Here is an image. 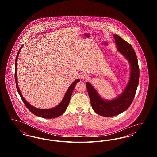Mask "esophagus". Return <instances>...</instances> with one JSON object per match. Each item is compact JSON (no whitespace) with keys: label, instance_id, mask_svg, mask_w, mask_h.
<instances>
[{"label":"esophagus","instance_id":"esophagus-1","mask_svg":"<svg viewBox=\"0 0 157 157\" xmlns=\"http://www.w3.org/2000/svg\"><path fill=\"white\" fill-rule=\"evenodd\" d=\"M88 76L86 75V74H82L81 75V79H82V80H85V79H86V78H88L87 77Z\"/></svg>","mask_w":157,"mask_h":157}]
</instances>
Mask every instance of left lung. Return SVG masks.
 <instances>
[{
  "instance_id": "obj_1",
  "label": "left lung",
  "mask_w": 157,
  "mask_h": 157,
  "mask_svg": "<svg viewBox=\"0 0 157 157\" xmlns=\"http://www.w3.org/2000/svg\"><path fill=\"white\" fill-rule=\"evenodd\" d=\"M117 49L127 59L130 67L129 81L123 92L112 99L102 97L89 82L86 83L91 106L97 114L103 117H113L124 112L132 102L138 85L140 70L138 59L132 46L118 35H113Z\"/></svg>"
}]
</instances>
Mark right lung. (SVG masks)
Listing matches in <instances>:
<instances>
[{"label":"right lung","instance_id":"obj_1","mask_svg":"<svg viewBox=\"0 0 157 157\" xmlns=\"http://www.w3.org/2000/svg\"><path fill=\"white\" fill-rule=\"evenodd\" d=\"M23 46V45H22L21 47V48L19 49V50L17 52V56H16V58L15 60V81H16V86L17 90L20 97L22 98L23 102H24V104L26 105V106L28 108V109L32 113H33L34 115H36L37 117H42V118H47V119L55 118L59 117L61 115H62L65 112V111L67 110V106H68V105L69 104V102H70V99L71 97L72 94L73 92V90H74V88H75L76 84L78 82H79L80 80L79 79H77L71 85V86L68 88L67 91L65 93V94L62 100L61 101V102L58 105H56V106L52 108H49V109H39V108H37L32 106L23 97L22 94L21 90H19V86H18V83H17V63L18 56L19 55V53H20V51H21Z\"/></svg>","mask_w":157,"mask_h":157}]
</instances>
